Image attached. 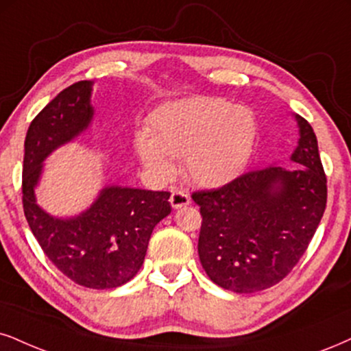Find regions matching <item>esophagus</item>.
<instances>
[{
	"label": "esophagus",
	"instance_id": "esophagus-1",
	"mask_svg": "<svg viewBox=\"0 0 351 351\" xmlns=\"http://www.w3.org/2000/svg\"><path fill=\"white\" fill-rule=\"evenodd\" d=\"M169 202H171L172 208L179 210V208H182V206H187L189 205L190 197L185 192H182V190H172Z\"/></svg>",
	"mask_w": 351,
	"mask_h": 351
}]
</instances>
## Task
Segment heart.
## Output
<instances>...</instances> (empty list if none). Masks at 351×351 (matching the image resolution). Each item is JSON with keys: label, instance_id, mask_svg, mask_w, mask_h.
<instances>
[{"label": "heart", "instance_id": "obj_1", "mask_svg": "<svg viewBox=\"0 0 351 351\" xmlns=\"http://www.w3.org/2000/svg\"><path fill=\"white\" fill-rule=\"evenodd\" d=\"M153 128L138 132L140 161L161 179L176 174L184 158V174L192 184L216 189L234 180L252 154L257 125L252 112L223 99L187 97L164 106Z\"/></svg>", "mask_w": 351, "mask_h": 351}]
</instances>
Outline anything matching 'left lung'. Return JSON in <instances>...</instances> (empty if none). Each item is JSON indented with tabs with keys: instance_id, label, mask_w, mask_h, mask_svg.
<instances>
[{
	"instance_id": "obj_1",
	"label": "left lung",
	"mask_w": 351,
	"mask_h": 351,
	"mask_svg": "<svg viewBox=\"0 0 351 351\" xmlns=\"http://www.w3.org/2000/svg\"><path fill=\"white\" fill-rule=\"evenodd\" d=\"M298 146L274 164L216 190L195 192L202 229L198 257L216 285L234 293L267 289L306 252L327 203V179L311 125L295 114Z\"/></svg>"
}]
</instances>
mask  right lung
I'll return each mask as SVG.
<instances>
[{"label":"right lung","instance_id":"1","mask_svg":"<svg viewBox=\"0 0 351 351\" xmlns=\"http://www.w3.org/2000/svg\"><path fill=\"white\" fill-rule=\"evenodd\" d=\"M93 84L77 81L63 89L30 123L24 143L23 203L30 231L53 265L81 287L109 289L138 274L151 232L171 213V193L106 185L80 215L53 216L38 206L36 189L43 161L93 123Z\"/></svg>","mask_w":351,"mask_h":351}]
</instances>
